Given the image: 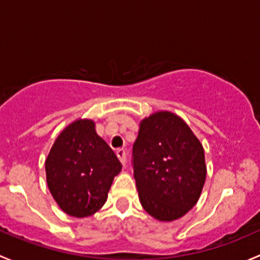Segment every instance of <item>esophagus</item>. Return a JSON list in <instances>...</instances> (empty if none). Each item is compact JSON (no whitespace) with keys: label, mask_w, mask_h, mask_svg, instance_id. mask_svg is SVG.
Listing matches in <instances>:
<instances>
[{"label":"esophagus","mask_w":260,"mask_h":260,"mask_svg":"<svg viewBox=\"0 0 260 260\" xmlns=\"http://www.w3.org/2000/svg\"><path fill=\"white\" fill-rule=\"evenodd\" d=\"M116 155L120 159V161H121V164L125 165V162H126V151L124 149H119L116 150Z\"/></svg>","instance_id":"obj_1"}]
</instances>
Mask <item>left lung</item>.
Returning <instances> with one entry per match:
<instances>
[{"mask_svg": "<svg viewBox=\"0 0 260 260\" xmlns=\"http://www.w3.org/2000/svg\"><path fill=\"white\" fill-rule=\"evenodd\" d=\"M139 199L160 221H173L197 204L207 176L204 149L185 121L170 111L141 120L133 146Z\"/></svg>", "mask_w": 260, "mask_h": 260, "instance_id": "1", "label": "left lung"}]
</instances>
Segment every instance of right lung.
I'll list each match as a JSON object with an SVG mask.
<instances>
[{
	"mask_svg": "<svg viewBox=\"0 0 260 260\" xmlns=\"http://www.w3.org/2000/svg\"><path fill=\"white\" fill-rule=\"evenodd\" d=\"M50 192L66 214L85 218L103 208L121 162L95 130V122L79 119L60 133L46 162Z\"/></svg>",
	"mask_w": 260,
	"mask_h": 260,
	"instance_id": "add662e5",
	"label": "right lung"
}]
</instances>
